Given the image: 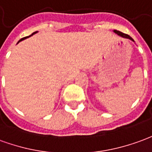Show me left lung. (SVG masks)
I'll return each instance as SVG.
<instances>
[{"instance_id": "8db88e82", "label": "left lung", "mask_w": 152, "mask_h": 152, "mask_svg": "<svg viewBox=\"0 0 152 152\" xmlns=\"http://www.w3.org/2000/svg\"><path fill=\"white\" fill-rule=\"evenodd\" d=\"M113 32H115L116 34H117L118 35H120V36H121V37H123V38H126V39H129L130 40H132L134 42V40L130 36H129V35H126V34H124V33H122V32L119 31H117V30H114Z\"/></svg>"}]
</instances>
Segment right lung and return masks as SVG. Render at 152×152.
<instances>
[{
    "instance_id": "obj_1",
    "label": "right lung",
    "mask_w": 152,
    "mask_h": 152,
    "mask_svg": "<svg viewBox=\"0 0 152 152\" xmlns=\"http://www.w3.org/2000/svg\"><path fill=\"white\" fill-rule=\"evenodd\" d=\"M37 32H38V31H35V32H34V33H32L31 35H29V36H26V37H24V38H22V39H20L19 41H18V43H19L20 41L23 40V39H25L28 38V37H30V36H31V35H34V34H35V33H37Z\"/></svg>"
}]
</instances>
